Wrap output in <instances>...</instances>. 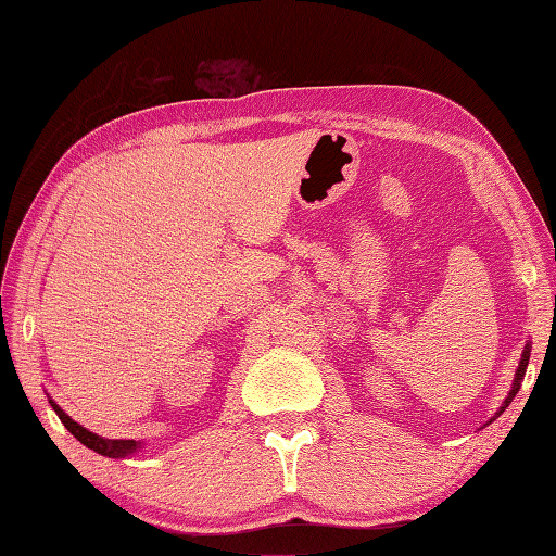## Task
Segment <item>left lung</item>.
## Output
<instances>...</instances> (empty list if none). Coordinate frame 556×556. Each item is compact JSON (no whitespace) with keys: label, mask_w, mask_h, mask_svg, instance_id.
Here are the masks:
<instances>
[{"label":"left lung","mask_w":556,"mask_h":556,"mask_svg":"<svg viewBox=\"0 0 556 556\" xmlns=\"http://www.w3.org/2000/svg\"><path fill=\"white\" fill-rule=\"evenodd\" d=\"M528 359H530V344H526V350H523V356H521V364H519V368H516V378H514V386H511V390H509V394H507V400H504V404L500 406V412L490 418L488 424H492L495 421V418L507 409L509 406V402L516 397V392H519V388H521V380H523V376H526V366H528Z\"/></svg>","instance_id":"1"}]
</instances>
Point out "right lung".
Wrapping results in <instances>:
<instances>
[{
  "label": "right lung",
  "instance_id": "obj_1",
  "mask_svg": "<svg viewBox=\"0 0 556 556\" xmlns=\"http://www.w3.org/2000/svg\"><path fill=\"white\" fill-rule=\"evenodd\" d=\"M49 404H52V409L61 418V424L68 428V433L76 440H80L88 450L102 454V456H111V459H123V456H128V454L140 450V442H135V440H109V438H100L97 433H90L88 428H83L80 424L73 421V418L64 409H61L54 400H49Z\"/></svg>",
  "mask_w": 556,
  "mask_h": 556
}]
</instances>
